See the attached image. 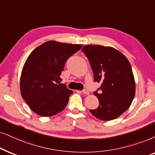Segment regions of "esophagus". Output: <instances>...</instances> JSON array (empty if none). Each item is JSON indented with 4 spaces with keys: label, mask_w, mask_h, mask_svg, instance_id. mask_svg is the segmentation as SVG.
<instances>
[{
    "label": "esophagus",
    "mask_w": 155,
    "mask_h": 155,
    "mask_svg": "<svg viewBox=\"0 0 155 155\" xmlns=\"http://www.w3.org/2000/svg\"><path fill=\"white\" fill-rule=\"evenodd\" d=\"M82 92H83V94H85V95H88V94H89V91H88L87 89H84L83 91H82Z\"/></svg>",
    "instance_id": "1"
}]
</instances>
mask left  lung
Listing matches in <instances>:
<instances>
[{
    "instance_id": "left-lung-1",
    "label": "left lung",
    "mask_w": 155,
    "mask_h": 155,
    "mask_svg": "<svg viewBox=\"0 0 155 155\" xmlns=\"http://www.w3.org/2000/svg\"><path fill=\"white\" fill-rule=\"evenodd\" d=\"M82 51L89 61L94 81L101 83L94 95L99 106L91 113L99 120H111L126 111L135 94V82L128 59L111 47L86 45Z\"/></svg>"
}]
</instances>
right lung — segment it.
Returning <instances> with one entry per match:
<instances>
[{"instance_id": "obj_1", "label": "right lung", "mask_w": 155, "mask_h": 155, "mask_svg": "<svg viewBox=\"0 0 155 155\" xmlns=\"http://www.w3.org/2000/svg\"><path fill=\"white\" fill-rule=\"evenodd\" d=\"M82 45L48 41L33 50L20 76L22 98L33 112L49 117L62 111L73 91L60 84L66 61L81 49Z\"/></svg>"}]
</instances>
